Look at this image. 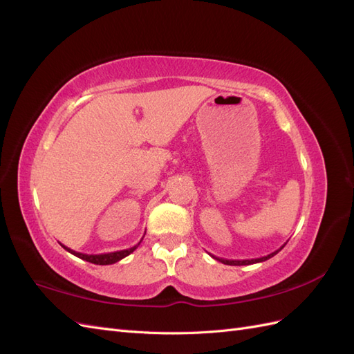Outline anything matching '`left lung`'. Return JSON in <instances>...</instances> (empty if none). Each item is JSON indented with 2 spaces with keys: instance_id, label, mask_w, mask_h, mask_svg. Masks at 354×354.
<instances>
[{
  "instance_id": "left-lung-1",
  "label": "left lung",
  "mask_w": 354,
  "mask_h": 354,
  "mask_svg": "<svg viewBox=\"0 0 354 354\" xmlns=\"http://www.w3.org/2000/svg\"><path fill=\"white\" fill-rule=\"evenodd\" d=\"M285 246V245H283ZM283 246H281L279 250L277 251H274V252H272V254H269V255H266V257H260V259H252V260H224V259H217V257H214V259L216 260H218V261H221L223 264H227V266H248V264H255V263H263V261H266V260H269V259H272L273 255H276L277 252H279Z\"/></svg>"
}]
</instances>
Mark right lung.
<instances>
[{"mask_svg":"<svg viewBox=\"0 0 354 354\" xmlns=\"http://www.w3.org/2000/svg\"><path fill=\"white\" fill-rule=\"evenodd\" d=\"M145 233H146V232H145ZM142 241H143V238H142ZM142 241H140V242H142ZM140 242H138V243L134 245V246H131V248H128V250L108 252V254H82V252H77V251H73V250L68 248V246H65V245H62V243H60V245H62L63 248H65L68 252L73 254L75 257H78V259H81V260H85V261L93 263V264L108 266V264H115V263H118L120 260L125 259L127 255H130L133 251H136V248H137L138 245H140Z\"/></svg>","mask_w":354,"mask_h":354,"instance_id":"obj_1","label":"right lung"}]
</instances>
